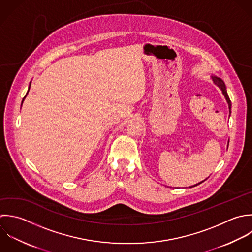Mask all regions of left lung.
<instances>
[{
	"instance_id": "obj_1",
	"label": "left lung",
	"mask_w": 252,
	"mask_h": 252,
	"mask_svg": "<svg viewBox=\"0 0 252 252\" xmlns=\"http://www.w3.org/2000/svg\"><path fill=\"white\" fill-rule=\"evenodd\" d=\"M212 79H213L214 83H215L217 86H219V88L222 90V92H223V94H224V96H225V98H226V100H227V102H228V105H229V110H230V114H231L232 103H231V100H230V98H229V95H228V93H227V89H226V85H225L224 81H223V80H222L220 77H217V76H212ZM204 181H205V180H204ZM204 181H202L201 183H203ZM201 183H198V184H196V185H194V186H192V187H196V186L200 185ZM192 187H190V188H192Z\"/></svg>"
}]
</instances>
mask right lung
<instances>
[{
	"label": "right lung",
	"mask_w": 252,
	"mask_h": 252,
	"mask_svg": "<svg viewBox=\"0 0 252 252\" xmlns=\"http://www.w3.org/2000/svg\"><path fill=\"white\" fill-rule=\"evenodd\" d=\"M29 87H30V86H29ZM28 91H29V89H28ZM28 91H27V93H28ZM27 93H26V95H27ZM26 95H25V97H26ZM25 97H24V98H25ZM24 98H23V100H24ZM23 100H22V102H23ZM21 105H22V104H21Z\"/></svg>",
	"instance_id": "obj_1"
}]
</instances>
